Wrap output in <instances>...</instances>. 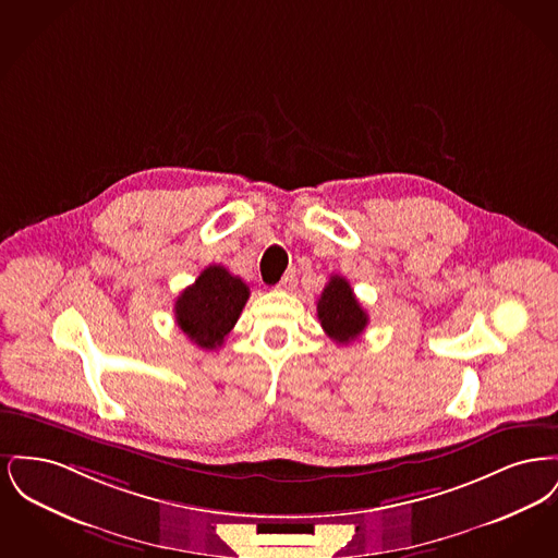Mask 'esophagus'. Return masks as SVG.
I'll use <instances>...</instances> for the list:
<instances>
[{"label":"esophagus","instance_id":"34e87169","mask_svg":"<svg viewBox=\"0 0 558 558\" xmlns=\"http://www.w3.org/2000/svg\"><path fill=\"white\" fill-rule=\"evenodd\" d=\"M296 287V274H294V269H289L284 276H282V280H280V284H278V291H292Z\"/></svg>","mask_w":558,"mask_h":558}]
</instances>
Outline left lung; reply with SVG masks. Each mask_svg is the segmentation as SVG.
<instances>
[{"instance_id":"left-lung-1","label":"left lung","mask_w":558,"mask_h":558,"mask_svg":"<svg viewBox=\"0 0 558 558\" xmlns=\"http://www.w3.org/2000/svg\"><path fill=\"white\" fill-rule=\"evenodd\" d=\"M318 319L326 335L339 345L355 341L368 326V314L343 276H330L324 287L318 299Z\"/></svg>"}]
</instances>
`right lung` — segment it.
Here are the masks:
<instances>
[{"label": "right lung", "instance_id": "add662e5", "mask_svg": "<svg viewBox=\"0 0 558 558\" xmlns=\"http://www.w3.org/2000/svg\"><path fill=\"white\" fill-rule=\"evenodd\" d=\"M242 278L223 266H209L175 301V322L192 343L217 349L239 322L248 299Z\"/></svg>", "mask_w": 558, "mask_h": 558}]
</instances>
